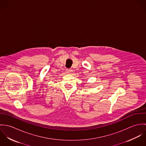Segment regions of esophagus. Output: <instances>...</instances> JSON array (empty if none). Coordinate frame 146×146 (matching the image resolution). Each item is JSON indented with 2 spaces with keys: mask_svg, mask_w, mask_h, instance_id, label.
<instances>
[{
  "mask_svg": "<svg viewBox=\"0 0 146 146\" xmlns=\"http://www.w3.org/2000/svg\"><path fill=\"white\" fill-rule=\"evenodd\" d=\"M66 71L67 73L70 74H71L72 73V70H71V69H67V70H66Z\"/></svg>",
  "mask_w": 146,
  "mask_h": 146,
  "instance_id": "esophagus-1",
  "label": "esophagus"
}]
</instances>
